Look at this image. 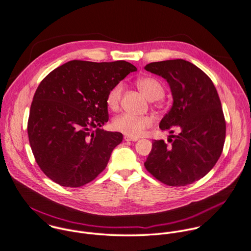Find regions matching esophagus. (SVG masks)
<instances>
[{
    "mask_svg": "<svg viewBox=\"0 0 251 251\" xmlns=\"http://www.w3.org/2000/svg\"><path fill=\"white\" fill-rule=\"evenodd\" d=\"M124 140H125L126 142H137L139 139H137V138H131V137L125 136V137H124Z\"/></svg>",
    "mask_w": 251,
    "mask_h": 251,
    "instance_id": "obj_1",
    "label": "esophagus"
}]
</instances>
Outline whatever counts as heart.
I'll return each mask as SVG.
<instances>
[{
  "label": "heart",
  "mask_w": 251,
  "mask_h": 251,
  "mask_svg": "<svg viewBox=\"0 0 251 251\" xmlns=\"http://www.w3.org/2000/svg\"><path fill=\"white\" fill-rule=\"evenodd\" d=\"M137 86L141 92L151 100H159L164 96L165 90L161 82L152 76H143L137 79ZM123 84L121 82L111 87L106 95V105L111 110H116L122 96ZM153 120L149 115H135L123 113L116 116L112 121L114 130L119 131L131 138L143 137L151 127Z\"/></svg>",
  "instance_id": "1"
}]
</instances>
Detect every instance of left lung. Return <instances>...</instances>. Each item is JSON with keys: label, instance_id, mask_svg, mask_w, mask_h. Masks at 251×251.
Wrapping results in <instances>:
<instances>
[{"label": "left lung", "instance_id": "8db88e82", "mask_svg": "<svg viewBox=\"0 0 251 251\" xmlns=\"http://www.w3.org/2000/svg\"><path fill=\"white\" fill-rule=\"evenodd\" d=\"M145 69L165 78L171 88L173 105L160 129L179 132L169 136L170 146L153 141L145 167L167 185L191 184L214 167L223 150L226 123L217 91L201 69L182 59L153 62Z\"/></svg>", "mask_w": 251, "mask_h": 251}]
</instances>
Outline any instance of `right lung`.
Returning a JSON list of instances; mask_svg holds the SVG:
<instances>
[{"instance_id":"1","label":"right lung","mask_w":251,"mask_h":251,"mask_svg":"<svg viewBox=\"0 0 251 251\" xmlns=\"http://www.w3.org/2000/svg\"><path fill=\"white\" fill-rule=\"evenodd\" d=\"M136 71L126 61L73 60L43 79L33 98L27 130L36 161L51 180L79 187L105 169L123 140L119 132L100 129L108 121L106 95Z\"/></svg>"}]
</instances>
